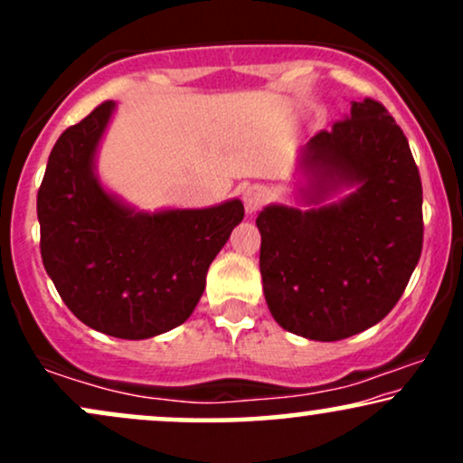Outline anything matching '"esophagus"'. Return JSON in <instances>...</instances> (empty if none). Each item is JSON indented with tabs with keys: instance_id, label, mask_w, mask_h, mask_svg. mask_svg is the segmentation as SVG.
Listing matches in <instances>:
<instances>
[{
	"instance_id": "obj_1",
	"label": "esophagus",
	"mask_w": 463,
	"mask_h": 463,
	"mask_svg": "<svg viewBox=\"0 0 463 463\" xmlns=\"http://www.w3.org/2000/svg\"><path fill=\"white\" fill-rule=\"evenodd\" d=\"M265 200H268V194H265V189L259 187V184H254V187H248L243 191V206H246L248 213H254V211L261 209Z\"/></svg>"
}]
</instances>
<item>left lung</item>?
Listing matches in <instances>:
<instances>
[{
  "label": "left lung",
  "mask_w": 463,
  "mask_h": 463,
  "mask_svg": "<svg viewBox=\"0 0 463 463\" xmlns=\"http://www.w3.org/2000/svg\"><path fill=\"white\" fill-rule=\"evenodd\" d=\"M300 167L311 174L313 204L339 184L357 191L317 209L259 213L265 300L289 333L337 342L401 300L422 252V183L401 126L372 98L317 132Z\"/></svg>",
  "instance_id": "obj_1"
}]
</instances>
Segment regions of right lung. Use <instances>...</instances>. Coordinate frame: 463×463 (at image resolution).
Segmentation results:
<instances>
[{
    "instance_id": "right-lung-1",
    "label": "right lung",
    "mask_w": 463,
    "mask_h": 463,
    "mask_svg": "<svg viewBox=\"0 0 463 463\" xmlns=\"http://www.w3.org/2000/svg\"><path fill=\"white\" fill-rule=\"evenodd\" d=\"M113 109L99 104L58 137L36 195L41 257L80 322L119 339H147L194 313L243 204L152 215L119 204L93 176Z\"/></svg>"
}]
</instances>
